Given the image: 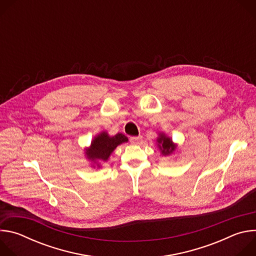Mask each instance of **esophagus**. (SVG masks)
Listing matches in <instances>:
<instances>
[{
    "mask_svg": "<svg viewBox=\"0 0 256 256\" xmlns=\"http://www.w3.org/2000/svg\"><path fill=\"white\" fill-rule=\"evenodd\" d=\"M140 140H142L140 136H130V138L132 144H138L140 142Z\"/></svg>",
    "mask_w": 256,
    "mask_h": 256,
    "instance_id": "1",
    "label": "esophagus"
}]
</instances>
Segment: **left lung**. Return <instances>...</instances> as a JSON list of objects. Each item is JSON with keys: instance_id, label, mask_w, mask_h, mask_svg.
<instances>
[{"instance_id": "obj_1", "label": "left lung", "mask_w": 256, "mask_h": 256, "mask_svg": "<svg viewBox=\"0 0 256 256\" xmlns=\"http://www.w3.org/2000/svg\"><path fill=\"white\" fill-rule=\"evenodd\" d=\"M157 142H159L158 146H159V148L161 149L163 155H169L175 150V147H174V144H172L171 140L169 138L165 136L164 134H160V138L157 140Z\"/></svg>"}]
</instances>
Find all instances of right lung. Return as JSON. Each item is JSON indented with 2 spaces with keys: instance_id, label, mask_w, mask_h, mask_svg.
<instances>
[{
  "instance_id": "obj_1",
  "label": "right lung",
  "mask_w": 256,
  "mask_h": 256,
  "mask_svg": "<svg viewBox=\"0 0 256 256\" xmlns=\"http://www.w3.org/2000/svg\"><path fill=\"white\" fill-rule=\"evenodd\" d=\"M126 142H128V138L122 134L109 136L106 132H102L93 140L90 149L86 153L87 157L93 161H106L118 146Z\"/></svg>"
}]
</instances>
